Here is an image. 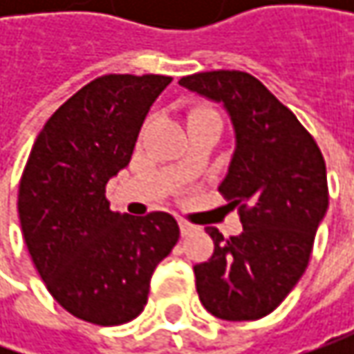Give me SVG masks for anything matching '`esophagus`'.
<instances>
[{"mask_svg": "<svg viewBox=\"0 0 354 354\" xmlns=\"http://www.w3.org/2000/svg\"><path fill=\"white\" fill-rule=\"evenodd\" d=\"M179 228H181V234L187 236V234H191V232H195L197 228L193 225H189V223H179Z\"/></svg>", "mask_w": 354, "mask_h": 354, "instance_id": "esophagus-1", "label": "esophagus"}]
</instances>
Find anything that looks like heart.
Segmentation results:
<instances>
[{
    "label": "heart",
    "instance_id": "obj_1",
    "mask_svg": "<svg viewBox=\"0 0 354 354\" xmlns=\"http://www.w3.org/2000/svg\"><path fill=\"white\" fill-rule=\"evenodd\" d=\"M205 114H212V112H209V110H197V112H193V114H191V120H193V118L205 116Z\"/></svg>",
    "mask_w": 354,
    "mask_h": 354
}]
</instances>
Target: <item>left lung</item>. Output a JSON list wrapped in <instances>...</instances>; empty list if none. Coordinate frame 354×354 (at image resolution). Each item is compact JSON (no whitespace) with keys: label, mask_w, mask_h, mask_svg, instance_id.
Listing matches in <instances>:
<instances>
[{"label":"left lung","mask_w":354,"mask_h":354,"mask_svg":"<svg viewBox=\"0 0 354 354\" xmlns=\"http://www.w3.org/2000/svg\"><path fill=\"white\" fill-rule=\"evenodd\" d=\"M179 84L221 104L234 131L218 191L240 209L242 232L225 240L207 228L214 252L193 268L198 299L218 319H260L306 272L329 207L325 161L297 118L248 73H197Z\"/></svg>","instance_id":"obj_1"}]
</instances>
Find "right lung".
<instances>
[{
	"mask_svg": "<svg viewBox=\"0 0 354 354\" xmlns=\"http://www.w3.org/2000/svg\"><path fill=\"white\" fill-rule=\"evenodd\" d=\"M171 80H92L48 118L27 159L17 201L23 238L50 295L78 319L138 317L156 266L179 240L167 212H112L106 198V183L128 167L143 120Z\"/></svg>",
	"mask_w": 354,
	"mask_h": 354,
	"instance_id": "right-lung-1",
	"label": "right lung"
}]
</instances>
